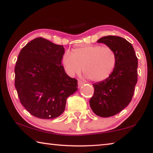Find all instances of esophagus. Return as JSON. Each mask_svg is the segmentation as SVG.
<instances>
[{"instance_id": "esophagus-1", "label": "esophagus", "mask_w": 153, "mask_h": 153, "mask_svg": "<svg viewBox=\"0 0 153 153\" xmlns=\"http://www.w3.org/2000/svg\"><path fill=\"white\" fill-rule=\"evenodd\" d=\"M77 83H78V87H79V88L82 86L84 84V83L83 82H82L81 80H78V82H77Z\"/></svg>"}]
</instances>
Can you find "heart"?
Returning a JSON list of instances; mask_svg holds the SVG:
<instances>
[{
    "label": "heart",
    "instance_id": "heart-1",
    "mask_svg": "<svg viewBox=\"0 0 153 153\" xmlns=\"http://www.w3.org/2000/svg\"><path fill=\"white\" fill-rule=\"evenodd\" d=\"M66 71L71 76L82 70L86 76L94 82L107 79L115 68L117 55L109 46L99 45H86L66 52L62 57Z\"/></svg>",
    "mask_w": 153,
    "mask_h": 153
}]
</instances>
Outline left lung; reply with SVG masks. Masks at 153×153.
I'll return each instance as SVG.
<instances>
[{
  "label": "left lung",
  "mask_w": 153,
  "mask_h": 153,
  "mask_svg": "<svg viewBox=\"0 0 153 153\" xmlns=\"http://www.w3.org/2000/svg\"><path fill=\"white\" fill-rule=\"evenodd\" d=\"M97 42L112 48L117 55L112 74L104 81L92 84L94 92L90 100L96 115L108 117L121 112L131 102L138 81V58L131 44L120 36H105Z\"/></svg>",
  "instance_id": "1"
}]
</instances>
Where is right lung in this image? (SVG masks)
<instances>
[{
	"label": "right lung",
	"instance_id": "add662e5",
	"mask_svg": "<svg viewBox=\"0 0 153 153\" xmlns=\"http://www.w3.org/2000/svg\"><path fill=\"white\" fill-rule=\"evenodd\" d=\"M63 46L43 38L25 45L15 67V86L22 105L40 119L59 117L67 98L77 90V80L65 71L61 60Z\"/></svg>",
	"mask_w": 153,
	"mask_h": 153
}]
</instances>
